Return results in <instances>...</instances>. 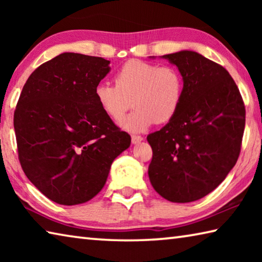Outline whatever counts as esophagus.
Instances as JSON below:
<instances>
[{
  "instance_id": "1",
  "label": "esophagus",
  "mask_w": 262,
  "mask_h": 262,
  "mask_svg": "<svg viewBox=\"0 0 262 262\" xmlns=\"http://www.w3.org/2000/svg\"><path fill=\"white\" fill-rule=\"evenodd\" d=\"M141 141H143V137L140 135H132V143L133 144H137L140 143Z\"/></svg>"
}]
</instances>
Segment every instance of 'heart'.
I'll use <instances>...</instances> for the list:
<instances>
[{
  "instance_id": "obj_1",
  "label": "heart",
  "mask_w": 262,
  "mask_h": 262,
  "mask_svg": "<svg viewBox=\"0 0 262 262\" xmlns=\"http://www.w3.org/2000/svg\"><path fill=\"white\" fill-rule=\"evenodd\" d=\"M114 82L115 85L98 84L95 98L113 120L125 115L133 99L135 112L119 122L129 132H143L155 122H168L178 113L183 101V77L170 66L129 60L115 73Z\"/></svg>"
}]
</instances>
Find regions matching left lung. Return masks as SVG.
<instances>
[{
  "instance_id": "8db88e82",
  "label": "left lung",
  "mask_w": 262,
  "mask_h": 262,
  "mask_svg": "<svg viewBox=\"0 0 262 262\" xmlns=\"http://www.w3.org/2000/svg\"><path fill=\"white\" fill-rule=\"evenodd\" d=\"M184 81L178 113L148 135V168L155 190L171 202L196 201L212 192L236 165L245 128V106L228 70L193 51L162 56Z\"/></svg>"
}]
</instances>
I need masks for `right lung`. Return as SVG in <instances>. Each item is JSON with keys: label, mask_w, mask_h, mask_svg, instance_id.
Here are the masks:
<instances>
[{"label": "right lung", "mask_w": 262, "mask_h": 262, "mask_svg": "<svg viewBox=\"0 0 262 262\" xmlns=\"http://www.w3.org/2000/svg\"><path fill=\"white\" fill-rule=\"evenodd\" d=\"M110 61L62 53L30 75L14 114L18 158L29 180L59 205L98 194L115 158L130 145L95 98Z\"/></svg>", "instance_id": "1"}]
</instances>
